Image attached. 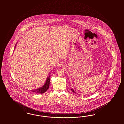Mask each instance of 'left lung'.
Listing matches in <instances>:
<instances>
[{"instance_id":"obj_1","label":"left lung","mask_w":124,"mask_h":124,"mask_svg":"<svg viewBox=\"0 0 124 124\" xmlns=\"http://www.w3.org/2000/svg\"><path fill=\"white\" fill-rule=\"evenodd\" d=\"M71 91H72V92H74V93H75V94H76V93H77L76 92H75V90H74L73 89H71Z\"/></svg>"}]
</instances>
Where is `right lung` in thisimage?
Masks as SVG:
<instances>
[{
    "instance_id": "obj_1",
    "label": "right lung",
    "mask_w": 124,
    "mask_h": 124,
    "mask_svg": "<svg viewBox=\"0 0 124 124\" xmlns=\"http://www.w3.org/2000/svg\"><path fill=\"white\" fill-rule=\"evenodd\" d=\"M49 82H50V76H49L48 77H47L45 84L43 86L37 89L31 90L30 91L33 92V93H35L36 94H43L48 90L49 87Z\"/></svg>"
}]
</instances>
